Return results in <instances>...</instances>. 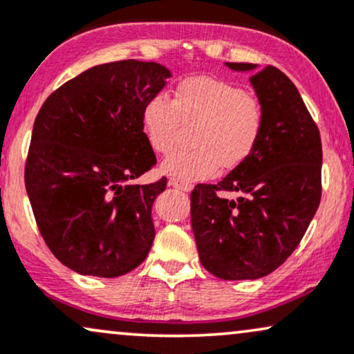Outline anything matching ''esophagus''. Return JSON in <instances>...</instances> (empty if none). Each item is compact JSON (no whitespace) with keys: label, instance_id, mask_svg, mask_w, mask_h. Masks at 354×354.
Here are the masks:
<instances>
[{"label":"esophagus","instance_id":"34e87169","mask_svg":"<svg viewBox=\"0 0 354 354\" xmlns=\"http://www.w3.org/2000/svg\"><path fill=\"white\" fill-rule=\"evenodd\" d=\"M168 185L173 186V188H176V189L185 191V193H188V191L193 189V185H189V183H185V181H180V180H174V178L169 180Z\"/></svg>","mask_w":354,"mask_h":354}]
</instances>
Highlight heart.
Returning <instances> with one entry per match:
<instances>
[{"mask_svg":"<svg viewBox=\"0 0 354 354\" xmlns=\"http://www.w3.org/2000/svg\"><path fill=\"white\" fill-rule=\"evenodd\" d=\"M194 148L173 153L161 171L185 183L237 168L252 155L263 130V109L237 85L214 77H191L174 88L173 100L155 95L145 104L142 127L153 151L168 155L181 127L194 125Z\"/></svg>","mask_w":354,"mask_h":354,"instance_id":"1","label":"heart"}]
</instances>
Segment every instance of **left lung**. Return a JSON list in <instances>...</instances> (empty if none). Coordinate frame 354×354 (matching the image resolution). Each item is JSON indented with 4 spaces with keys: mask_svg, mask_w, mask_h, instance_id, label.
I'll use <instances>...</instances> for the list:
<instances>
[{
    "mask_svg": "<svg viewBox=\"0 0 354 354\" xmlns=\"http://www.w3.org/2000/svg\"><path fill=\"white\" fill-rule=\"evenodd\" d=\"M250 77L263 109L252 155L218 185H196L191 225L203 267L223 280L269 275L290 257L322 199V140L299 91L274 66L225 62ZM218 190H236L234 202Z\"/></svg>",
    "mask_w": 354,
    "mask_h": 354,
    "instance_id": "1",
    "label": "left lung"
}]
</instances>
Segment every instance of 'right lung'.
<instances>
[{
  "mask_svg": "<svg viewBox=\"0 0 354 354\" xmlns=\"http://www.w3.org/2000/svg\"><path fill=\"white\" fill-rule=\"evenodd\" d=\"M169 77L156 62L100 64L61 85L37 113L24 183L42 239L77 274L113 279L150 252L151 206L166 178L130 181L156 165L142 112Z\"/></svg>",
  "mask_w": 354,
  "mask_h": 354,
  "instance_id": "1",
  "label": "right lung"
}]
</instances>
